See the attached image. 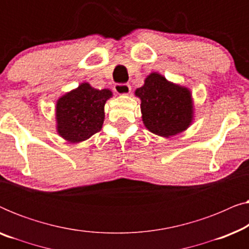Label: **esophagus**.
<instances>
[{
    "label": "esophagus",
    "instance_id": "obj_1",
    "mask_svg": "<svg viewBox=\"0 0 249 249\" xmlns=\"http://www.w3.org/2000/svg\"><path fill=\"white\" fill-rule=\"evenodd\" d=\"M114 90L118 95H128L130 93L131 87L129 84H117L114 86Z\"/></svg>",
    "mask_w": 249,
    "mask_h": 249
}]
</instances>
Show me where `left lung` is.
Here are the masks:
<instances>
[{
    "label": "left lung",
    "mask_w": 249,
    "mask_h": 249,
    "mask_svg": "<svg viewBox=\"0 0 249 249\" xmlns=\"http://www.w3.org/2000/svg\"><path fill=\"white\" fill-rule=\"evenodd\" d=\"M141 100L142 124L160 137L181 134L194 121V101L188 87L169 81L163 74L152 72L144 85L135 90Z\"/></svg>",
    "instance_id": "8db88e82"
}]
</instances>
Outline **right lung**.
Listing matches in <instances>:
<instances>
[{
  "mask_svg": "<svg viewBox=\"0 0 249 249\" xmlns=\"http://www.w3.org/2000/svg\"><path fill=\"white\" fill-rule=\"evenodd\" d=\"M112 96L110 89H95L89 83L60 96L55 104L57 135L72 144L87 141L103 127L104 105Z\"/></svg>",
  "mask_w": 249,
  "mask_h": 249,
  "instance_id": "1",
  "label": "right lung"
}]
</instances>
